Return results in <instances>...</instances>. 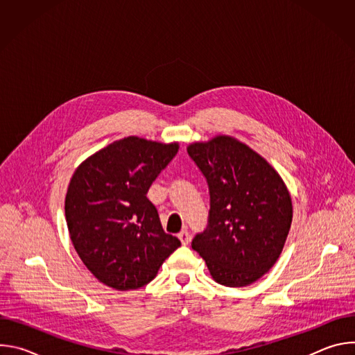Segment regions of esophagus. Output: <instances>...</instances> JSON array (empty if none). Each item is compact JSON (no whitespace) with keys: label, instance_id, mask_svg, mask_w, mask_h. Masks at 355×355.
<instances>
[{"label":"esophagus","instance_id":"34e87169","mask_svg":"<svg viewBox=\"0 0 355 355\" xmlns=\"http://www.w3.org/2000/svg\"><path fill=\"white\" fill-rule=\"evenodd\" d=\"M178 239L181 240V243H182L184 245H187V244L189 243V240H191V234H189V232H188L187 229H184V230H181V232L178 233Z\"/></svg>","mask_w":355,"mask_h":355}]
</instances>
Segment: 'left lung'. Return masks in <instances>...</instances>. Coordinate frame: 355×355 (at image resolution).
Wrapping results in <instances>:
<instances>
[{
	"label": "left lung",
	"mask_w": 355,
	"mask_h": 355,
	"mask_svg": "<svg viewBox=\"0 0 355 355\" xmlns=\"http://www.w3.org/2000/svg\"><path fill=\"white\" fill-rule=\"evenodd\" d=\"M207 178L211 195L208 227L192 248L212 278L225 286H245L277 263L292 223L288 188L270 163L232 136L187 147Z\"/></svg>",
	"instance_id": "obj_1"
}]
</instances>
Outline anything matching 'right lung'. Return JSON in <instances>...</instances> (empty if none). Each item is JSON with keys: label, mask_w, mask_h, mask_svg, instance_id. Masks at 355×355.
I'll use <instances>...</instances> for the list:
<instances>
[{"label": "right lung", "mask_w": 355, "mask_h": 355, "mask_svg": "<svg viewBox=\"0 0 355 355\" xmlns=\"http://www.w3.org/2000/svg\"><path fill=\"white\" fill-rule=\"evenodd\" d=\"M178 143L137 136L116 140L74 171L64 211L71 243L91 274L118 291L153 279L181 241L163 230L147 191Z\"/></svg>", "instance_id": "add662e5"}]
</instances>
